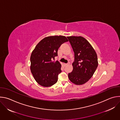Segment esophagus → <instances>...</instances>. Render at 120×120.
<instances>
[{"mask_svg": "<svg viewBox=\"0 0 120 120\" xmlns=\"http://www.w3.org/2000/svg\"><path fill=\"white\" fill-rule=\"evenodd\" d=\"M70 64V63H67V64H64V66H66V65H68V64Z\"/></svg>", "mask_w": 120, "mask_h": 120, "instance_id": "obj_1", "label": "esophagus"}]
</instances>
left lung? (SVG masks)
Wrapping results in <instances>:
<instances>
[{
    "mask_svg": "<svg viewBox=\"0 0 120 120\" xmlns=\"http://www.w3.org/2000/svg\"><path fill=\"white\" fill-rule=\"evenodd\" d=\"M67 38L75 53L73 70L68 74V77L73 83L81 85L92 77L97 69V56L90 44L83 37L71 36Z\"/></svg>",
    "mask_w": 120,
    "mask_h": 120,
    "instance_id": "obj_1",
    "label": "left lung"
}]
</instances>
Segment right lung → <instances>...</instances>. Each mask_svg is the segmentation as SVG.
<instances>
[{"instance_id": "1", "label": "right lung", "mask_w": 120, "mask_h": 120, "mask_svg": "<svg viewBox=\"0 0 120 120\" xmlns=\"http://www.w3.org/2000/svg\"><path fill=\"white\" fill-rule=\"evenodd\" d=\"M64 36H55L43 39L36 45L30 57L31 73L37 82L44 87L55 84L61 72V65L55 60L62 44L68 42Z\"/></svg>"}]
</instances>
